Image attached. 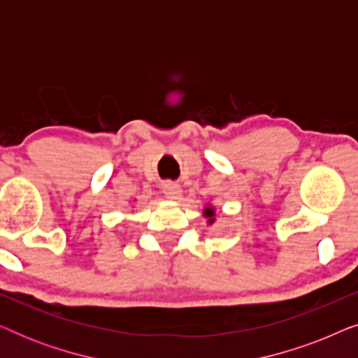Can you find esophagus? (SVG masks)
<instances>
[{"label":"esophagus","instance_id":"obj_1","mask_svg":"<svg viewBox=\"0 0 358 358\" xmlns=\"http://www.w3.org/2000/svg\"><path fill=\"white\" fill-rule=\"evenodd\" d=\"M161 189H163L166 197L173 199V200H179L180 194H182V189H180V185L176 184V182H171V180H168V182H164L163 185H161Z\"/></svg>","mask_w":358,"mask_h":358}]
</instances>
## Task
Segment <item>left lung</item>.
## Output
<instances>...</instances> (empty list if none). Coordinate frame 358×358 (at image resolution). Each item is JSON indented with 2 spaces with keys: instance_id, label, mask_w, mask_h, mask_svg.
Returning <instances> with one entry per match:
<instances>
[{
  "instance_id": "obj_1",
  "label": "left lung",
  "mask_w": 358,
  "mask_h": 358,
  "mask_svg": "<svg viewBox=\"0 0 358 358\" xmlns=\"http://www.w3.org/2000/svg\"><path fill=\"white\" fill-rule=\"evenodd\" d=\"M203 217L207 218V222L210 224L215 223V207H212V205H207V207L203 208Z\"/></svg>"
}]
</instances>
